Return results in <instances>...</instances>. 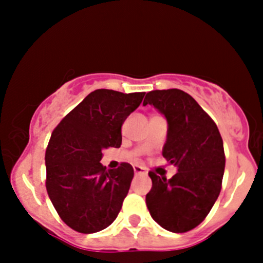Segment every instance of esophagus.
Masks as SVG:
<instances>
[{
    "mask_svg": "<svg viewBox=\"0 0 263 263\" xmlns=\"http://www.w3.org/2000/svg\"><path fill=\"white\" fill-rule=\"evenodd\" d=\"M134 171L136 174H146V169L141 165H134Z\"/></svg>",
    "mask_w": 263,
    "mask_h": 263,
    "instance_id": "esophagus-1",
    "label": "esophagus"
}]
</instances>
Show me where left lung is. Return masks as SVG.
Returning a JSON list of instances; mask_svg holds the SVG:
<instances>
[{"label":"left lung","mask_w":263,"mask_h":263,"mask_svg":"<svg viewBox=\"0 0 263 263\" xmlns=\"http://www.w3.org/2000/svg\"><path fill=\"white\" fill-rule=\"evenodd\" d=\"M146 104L166 118L163 156L178 169L171 179L148 172L153 187L146 206L161 228L185 233L205 220L219 197L225 169L222 139L211 117L182 90H153L145 97Z\"/></svg>","instance_id":"left-lung-1"}]
</instances>
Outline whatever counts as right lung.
Returning a JSON list of instances; mask_svg holds the SVG:
<instances>
[{
	"label": "right lung",
	"instance_id": "add662e5",
	"mask_svg": "<svg viewBox=\"0 0 263 263\" xmlns=\"http://www.w3.org/2000/svg\"><path fill=\"white\" fill-rule=\"evenodd\" d=\"M145 92L98 89L58 123L46 150L48 196L61 219L79 233L109 227L122 209L134 178L131 164L105 171L103 150L119 147L126 118Z\"/></svg>",
	"mask_w": 263,
	"mask_h": 263
}]
</instances>
